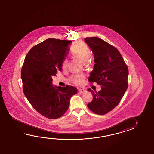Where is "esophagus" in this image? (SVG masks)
Listing matches in <instances>:
<instances>
[{
  "mask_svg": "<svg viewBox=\"0 0 154 154\" xmlns=\"http://www.w3.org/2000/svg\"><path fill=\"white\" fill-rule=\"evenodd\" d=\"M79 91L80 92V93L82 94V93H84L85 91V90L84 89H83V88H79Z\"/></svg>",
  "mask_w": 154,
  "mask_h": 154,
  "instance_id": "34e87169",
  "label": "esophagus"
}]
</instances>
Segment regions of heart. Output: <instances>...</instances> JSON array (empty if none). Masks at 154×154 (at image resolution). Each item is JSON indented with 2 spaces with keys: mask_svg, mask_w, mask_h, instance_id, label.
<instances>
[{
  "mask_svg": "<svg viewBox=\"0 0 154 154\" xmlns=\"http://www.w3.org/2000/svg\"><path fill=\"white\" fill-rule=\"evenodd\" d=\"M71 53L72 56L84 63L86 62L91 56V51L88 46L80 41H77L72 44L71 47ZM68 64V60L64 59L61 65L62 69H66ZM70 80L75 85H81L84 82V76L81 74H74L70 76Z\"/></svg>",
  "mask_w": 154,
  "mask_h": 154,
  "instance_id": "b5f03b06",
  "label": "heart"
}]
</instances>
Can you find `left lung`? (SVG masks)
Here are the masks:
<instances>
[{
	"label": "left lung",
	"instance_id": "obj_1",
	"mask_svg": "<svg viewBox=\"0 0 154 154\" xmlns=\"http://www.w3.org/2000/svg\"><path fill=\"white\" fill-rule=\"evenodd\" d=\"M84 40L91 49L95 63L88 81L101 86L98 92L88 88L93 100L88 107L96 114L105 115L119 104L125 95L128 88V67L114 46L97 37Z\"/></svg>",
	"mask_w": 154,
	"mask_h": 154
}]
</instances>
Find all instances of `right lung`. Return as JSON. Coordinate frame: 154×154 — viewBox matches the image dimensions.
<instances>
[{
    "label": "right lung",
    "mask_w": 154,
    "mask_h": 154,
    "mask_svg": "<svg viewBox=\"0 0 154 154\" xmlns=\"http://www.w3.org/2000/svg\"><path fill=\"white\" fill-rule=\"evenodd\" d=\"M72 41L48 38L33 47L21 69L24 95L41 115L49 119L62 117L69 108L77 88L53 86L52 77L62 70V63Z\"/></svg>",
    "instance_id": "1"
}]
</instances>
